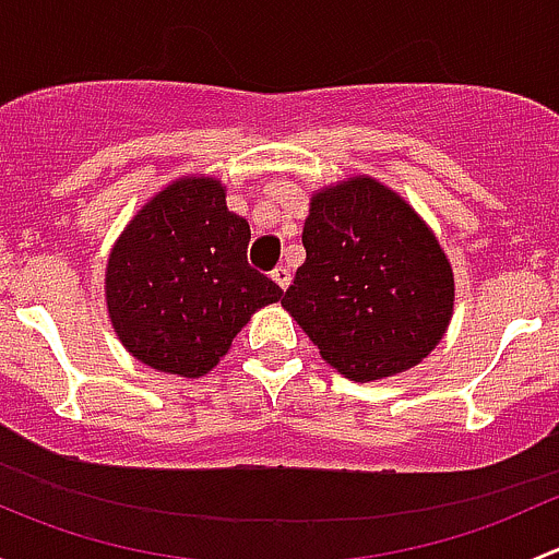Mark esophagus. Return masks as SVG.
Here are the masks:
<instances>
[{
	"label": "esophagus",
	"instance_id": "obj_1",
	"mask_svg": "<svg viewBox=\"0 0 559 559\" xmlns=\"http://www.w3.org/2000/svg\"><path fill=\"white\" fill-rule=\"evenodd\" d=\"M270 278H273L275 284L281 286V289H286V286H289V281H292V273H289V267H275L273 273H270Z\"/></svg>",
	"mask_w": 559,
	"mask_h": 559
}]
</instances>
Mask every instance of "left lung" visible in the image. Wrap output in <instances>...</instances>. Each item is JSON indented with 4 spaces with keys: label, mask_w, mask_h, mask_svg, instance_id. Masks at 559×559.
Wrapping results in <instances>:
<instances>
[{
    "label": "left lung",
    "mask_w": 559,
    "mask_h": 559,
    "mask_svg": "<svg viewBox=\"0 0 559 559\" xmlns=\"http://www.w3.org/2000/svg\"><path fill=\"white\" fill-rule=\"evenodd\" d=\"M302 246L281 306L337 373L384 379L436 348L452 319V267L394 191L370 178L319 191Z\"/></svg>",
    "instance_id": "left-lung-1"
}]
</instances>
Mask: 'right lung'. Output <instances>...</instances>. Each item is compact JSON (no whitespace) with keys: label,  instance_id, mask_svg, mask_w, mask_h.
<instances>
[{"label":"right lung","instance_id":"add662e5","mask_svg":"<svg viewBox=\"0 0 559 559\" xmlns=\"http://www.w3.org/2000/svg\"><path fill=\"white\" fill-rule=\"evenodd\" d=\"M246 218L211 178L175 180L132 218L107 262V311L140 362L207 373L257 308L284 292L248 264Z\"/></svg>","mask_w":559,"mask_h":559}]
</instances>
